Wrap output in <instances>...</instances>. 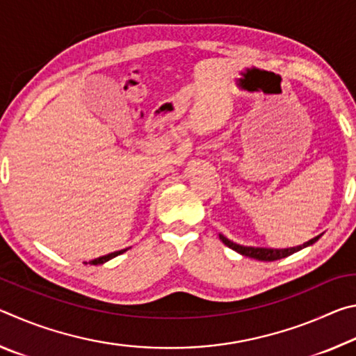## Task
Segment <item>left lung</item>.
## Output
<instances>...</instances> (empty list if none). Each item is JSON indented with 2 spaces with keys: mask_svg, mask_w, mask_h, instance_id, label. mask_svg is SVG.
I'll list each match as a JSON object with an SVG mask.
<instances>
[{
  "mask_svg": "<svg viewBox=\"0 0 356 356\" xmlns=\"http://www.w3.org/2000/svg\"><path fill=\"white\" fill-rule=\"evenodd\" d=\"M221 242L225 243L226 246H229V248L240 252L242 256H248V257H252V259H257V261H265V262H272V261H278V259H282V257H287L293 254V252H297L300 250L306 248V246H309L312 243H316L318 238H321V236H317L314 238H311L309 242H306L303 245L300 246H293V248H286V250H272V248H254V246H242V245H237L231 242V240H227L225 236H220Z\"/></svg>",
  "mask_w": 356,
  "mask_h": 356,
  "instance_id": "left-lung-1",
  "label": "left lung"
}]
</instances>
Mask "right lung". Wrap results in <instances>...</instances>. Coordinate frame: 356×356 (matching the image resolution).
Returning a JSON list of instances; mask_svg holds the SVG:
<instances>
[{"instance_id":"right-lung-1","label":"right lung","mask_w":356,"mask_h":356,"mask_svg":"<svg viewBox=\"0 0 356 356\" xmlns=\"http://www.w3.org/2000/svg\"><path fill=\"white\" fill-rule=\"evenodd\" d=\"M127 250H120V251H114V252H110V254H106V256H102V257H97V259H94V261H91L89 264H92V265H99V264H104V262H106V261H110V259H113V257H116V256H119V254H122V252H125Z\"/></svg>"}]
</instances>
